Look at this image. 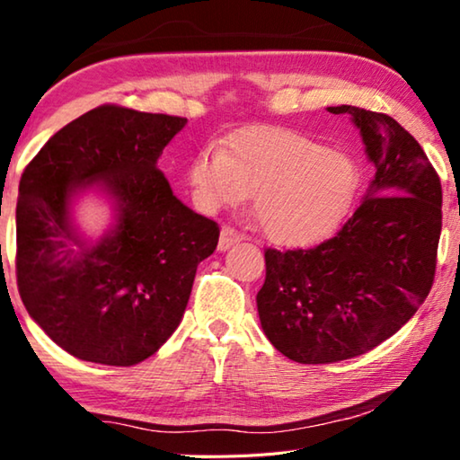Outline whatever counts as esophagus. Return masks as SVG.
Masks as SVG:
<instances>
[{
	"instance_id": "esophagus-1",
	"label": "esophagus",
	"mask_w": 460,
	"mask_h": 460,
	"mask_svg": "<svg viewBox=\"0 0 460 460\" xmlns=\"http://www.w3.org/2000/svg\"><path fill=\"white\" fill-rule=\"evenodd\" d=\"M237 241H241V235H239L235 229L223 227L221 229V237H219V245H217V247H219V252H227V249L231 245H235Z\"/></svg>"
}]
</instances>
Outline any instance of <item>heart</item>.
Instances as JSON below:
<instances>
[{
  "label": "heart",
  "mask_w": 460,
  "mask_h": 460,
  "mask_svg": "<svg viewBox=\"0 0 460 460\" xmlns=\"http://www.w3.org/2000/svg\"><path fill=\"white\" fill-rule=\"evenodd\" d=\"M361 182L351 154L286 128L241 129L221 147L202 150L189 168L197 205L217 211L253 194V211L270 241L305 247L345 219Z\"/></svg>",
  "instance_id": "b5f03b06"
}]
</instances>
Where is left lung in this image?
I'll return each mask as SVG.
<instances>
[{"label": "left lung", "mask_w": 460, "mask_h": 460, "mask_svg": "<svg viewBox=\"0 0 460 460\" xmlns=\"http://www.w3.org/2000/svg\"><path fill=\"white\" fill-rule=\"evenodd\" d=\"M349 113L376 174L337 235L313 249H266L261 329L298 363L353 359L416 314L434 282L442 186L420 144L385 113Z\"/></svg>", "instance_id": "8db88e82"}]
</instances>
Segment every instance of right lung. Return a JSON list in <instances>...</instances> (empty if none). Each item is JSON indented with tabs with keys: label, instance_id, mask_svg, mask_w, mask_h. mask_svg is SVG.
Wrapping results in <instances>:
<instances>
[{
	"label": "right lung",
	"instance_id": "add662e5",
	"mask_svg": "<svg viewBox=\"0 0 460 460\" xmlns=\"http://www.w3.org/2000/svg\"><path fill=\"white\" fill-rule=\"evenodd\" d=\"M184 118L101 105L57 131L20 181L15 274L28 314L76 359L129 367L164 345L219 227L174 197L158 170ZM87 190L112 200L97 242L72 221Z\"/></svg>",
	"mask_w": 460,
	"mask_h": 460
}]
</instances>
